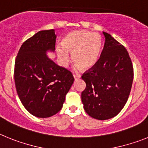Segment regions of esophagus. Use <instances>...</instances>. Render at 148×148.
<instances>
[{
  "label": "esophagus",
  "mask_w": 148,
  "mask_h": 148,
  "mask_svg": "<svg viewBox=\"0 0 148 148\" xmlns=\"http://www.w3.org/2000/svg\"><path fill=\"white\" fill-rule=\"evenodd\" d=\"M80 77H81V75H80V74H74V78L75 79H79V78H80Z\"/></svg>",
  "instance_id": "1"
}]
</instances>
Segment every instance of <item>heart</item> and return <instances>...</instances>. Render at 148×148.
<instances>
[{"instance_id":"1","label":"heart","mask_w":148,"mask_h":148,"mask_svg":"<svg viewBox=\"0 0 148 148\" xmlns=\"http://www.w3.org/2000/svg\"><path fill=\"white\" fill-rule=\"evenodd\" d=\"M102 39L96 33L85 30H75L68 33L57 45L56 52L62 66L65 67L69 62V53H72V60L76 68L87 70L96 65L101 53Z\"/></svg>"}]
</instances>
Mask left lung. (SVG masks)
I'll return each mask as SVG.
<instances>
[{"label":"left lung","instance_id":"obj_1","mask_svg":"<svg viewBox=\"0 0 148 148\" xmlns=\"http://www.w3.org/2000/svg\"><path fill=\"white\" fill-rule=\"evenodd\" d=\"M96 65L84 73L86 87L81 94L86 112L97 120H107L121 111L133 80V68L127 51L110 34Z\"/></svg>","mask_w":148,"mask_h":148}]
</instances>
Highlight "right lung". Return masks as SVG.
Wrapping results in <instances>:
<instances>
[{
  "label": "right lung",
  "mask_w": 148,
  "mask_h": 148,
  "mask_svg": "<svg viewBox=\"0 0 148 148\" xmlns=\"http://www.w3.org/2000/svg\"><path fill=\"white\" fill-rule=\"evenodd\" d=\"M54 29L41 30L23 43L15 62V88L23 106L38 118L60 112L74 83L69 70L56 65L47 53L55 51Z\"/></svg>",
  "instance_id": "obj_1"
}]
</instances>
